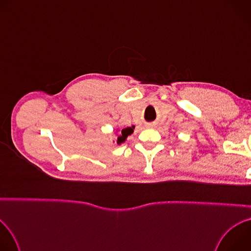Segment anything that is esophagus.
<instances>
[{
	"instance_id": "obj_1",
	"label": "esophagus",
	"mask_w": 251,
	"mask_h": 251,
	"mask_svg": "<svg viewBox=\"0 0 251 251\" xmlns=\"http://www.w3.org/2000/svg\"><path fill=\"white\" fill-rule=\"evenodd\" d=\"M147 126H148V127H153V126H154V125H153V124H148V125H147Z\"/></svg>"
}]
</instances>
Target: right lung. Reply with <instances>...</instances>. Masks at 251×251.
<instances>
[{
  "label": "right lung",
  "instance_id": "add662e5",
  "mask_svg": "<svg viewBox=\"0 0 251 251\" xmlns=\"http://www.w3.org/2000/svg\"><path fill=\"white\" fill-rule=\"evenodd\" d=\"M134 129H135V126H131V127H127V128H117L116 130H114V133H119L118 137H117V141L116 143L118 145H121L122 143H125L128 136L131 135L133 132H134ZM114 142V141H113Z\"/></svg>",
  "mask_w": 251,
  "mask_h": 251
}]
</instances>
